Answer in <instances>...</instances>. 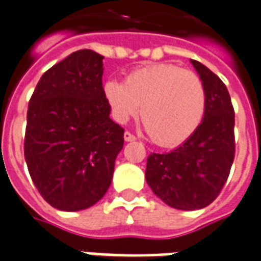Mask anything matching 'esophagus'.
Wrapping results in <instances>:
<instances>
[{"instance_id":"1","label":"esophagus","mask_w":261,"mask_h":261,"mask_svg":"<svg viewBox=\"0 0 261 261\" xmlns=\"http://www.w3.org/2000/svg\"><path fill=\"white\" fill-rule=\"evenodd\" d=\"M123 139L126 140V142H135V140H136V136H135L134 134H130V132H125V134H123Z\"/></svg>"}]
</instances>
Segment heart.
Segmentation results:
<instances>
[{
  "label": "heart",
  "instance_id": "1",
  "mask_svg": "<svg viewBox=\"0 0 261 261\" xmlns=\"http://www.w3.org/2000/svg\"><path fill=\"white\" fill-rule=\"evenodd\" d=\"M104 97L118 122L139 112L150 139L159 146L186 142L198 129L206 110V90L197 73L171 63L130 71L123 83H105Z\"/></svg>",
  "mask_w": 261,
  "mask_h": 261
}]
</instances>
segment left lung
Segmentation results:
<instances>
[{"label": "left lung", "instance_id": "8db88e82", "mask_svg": "<svg viewBox=\"0 0 261 261\" xmlns=\"http://www.w3.org/2000/svg\"><path fill=\"white\" fill-rule=\"evenodd\" d=\"M206 90V110L198 129L169 153H151L146 181L159 198L182 211L214 202L228 180L234 159V111L222 80L191 60Z\"/></svg>", "mask_w": 261, "mask_h": 261}]
</instances>
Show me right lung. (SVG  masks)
Segmentation results:
<instances>
[{
  "label": "right lung",
  "instance_id": "obj_1",
  "mask_svg": "<svg viewBox=\"0 0 261 261\" xmlns=\"http://www.w3.org/2000/svg\"><path fill=\"white\" fill-rule=\"evenodd\" d=\"M102 59L77 50L40 77L29 99L25 160L33 184L60 211L90 208L110 188L123 127L110 118Z\"/></svg>",
  "mask_w": 261,
  "mask_h": 261
}]
</instances>
